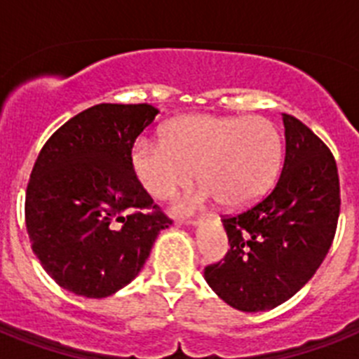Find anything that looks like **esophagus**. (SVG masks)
Listing matches in <instances>:
<instances>
[{
	"mask_svg": "<svg viewBox=\"0 0 359 359\" xmlns=\"http://www.w3.org/2000/svg\"><path fill=\"white\" fill-rule=\"evenodd\" d=\"M185 224H189V226L196 228V226H199V221H196V219H192V221H185Z\"/></svg>",
	"mask_w": 359,
	"mask_h": 359,
	"instance_id": "obj_1",
	"label": "esophagus"
}]
</instances>
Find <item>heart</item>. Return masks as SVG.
Returning <instances> with one entry per match:
<instances>
[{
	"mask_svg": "<svg viewBox=\"0 0 359 359\" xmlns=\"http://www.w3.org/2000/svg\"><path fill=\"white\" fill-rule=\"evenodd\" d=\"M282 160L277 128L261 116L187 115L167 123L161 140L133 145L136 180L154 199H167L196 176L194 192L174 203L176 214H190L210 201L250 207L271 189Z\"/></svg>",
	"mask_w": 359,
	"mask_h": 359,
	"instance_id": "1",
	"label": "heart"
}]
</instances>
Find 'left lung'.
<instances>
[{
  "mask_svg": "<svg viewBox=\"0 0 359 359\" xmlns=\"http://www.w3.org/2000/svg\"><path fill=\"white\" fill-rule=\"evenodd\" d=\"M286 158L275 189L223 226L230 250L205 268V280L228 306L268 311L306 286L327 255L340 215V180L327 145L282 113Z\"/></svg>",
  "mask_w": 359,
  "mask_h": 359,
  "instance_id": "obj_1",
  "label": "left lung"
}]
</instances>
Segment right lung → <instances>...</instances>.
<instances>
[{
	"label": "right lung",
	"instance_id": "obj_1",
	"mask_svg": "<svg viewBox=\"0 0 359 359\" xmlns=\"http://www.w3.org/2000/svg\"><path fill=\"white\" fill-rule=\"evenodd\" d=\"M158 113L149 104H98L41 149L27 189V231L44 271L69 293L106 298L128 286L169 228L131 163L135 140Z\"/></svg>",
	"mask_w": 359,
	"mask_h": 359
}]
</instances>
